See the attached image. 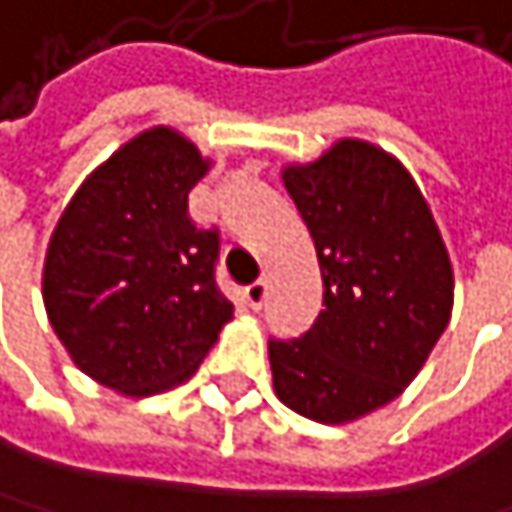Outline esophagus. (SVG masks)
<instances>
[{"instance_id": "obj_1", "label": "esophagus", "mask_w": 512, "mask_h": 512, "mask_svg": "<svg viewBox=\"0 0 512 512\" xmlns=\"http://www.w3.org/2000/svg\"><path fill=\"white\" fill-rule=\"evenodd\" d=\"M242 297H245V303H248L251 309H261V306H264V300H267V279L251 282V285L242 291Z\"/></svg>"}]
</instances>
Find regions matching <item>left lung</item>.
<instances>
[{
	"label": "left lung",
	"instance_id": "obj_1",
	"mask_svg": "<svg viewBox=\"0 0 512 512\" xmlns=\"http://www.w3.org/2000/svg\"><path fill=\"white\" fill-rule=\"evenodd\" d=\"M285 188L315 239L324 309L300 339H270L276 396L351 423L393 402L447 330L450 258L408 170L372 143L288 167Z\"/></svg>",
	"mask_w": 512,
	"mask_h": 512
}]
</instances>
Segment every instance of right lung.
I'll return each mask as SVG.
<instances>
[{"instance_id":"add662e5","label":"right lung","mask_w":512,"mask_h":512,"mask_svg":"<svg viewBox=\"0 0 512 512\" xmlns=\"http://www.w3.org/2000/svg\"><path fill=\"white\" fill-rule=\"evenodd\" d=\"M200 152L152 128L110 155L62 212L44 261L59 342L95 381L128 396L191 378L230 300L215 282L221 236L188 215Z\"/></svg>"}]
</instances>
